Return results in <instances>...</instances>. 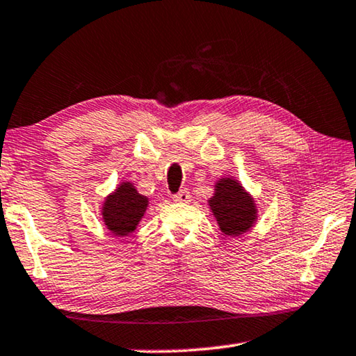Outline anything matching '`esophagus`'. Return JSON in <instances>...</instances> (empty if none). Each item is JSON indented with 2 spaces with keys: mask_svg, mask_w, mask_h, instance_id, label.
<instances>
[{
  "mask_svg": "<svg viewBox=\"0 0 356 356\" xmlns=\"http://www.w3.org/2000/svg\"><path fill=\"white\" fill-rule=\"evenodd\" d=\"M191 200V195L188 190H180L179 193H176L172 196L174 202H188Z\"/></svg>",
  "mask_w": 356,
  "mask_h": 356,
  "instance_id": "34e87169",
  "label": "esophagus"
}]
</instances>
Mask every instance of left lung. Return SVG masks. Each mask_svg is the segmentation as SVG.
<instances>
[{
  "instance_id": "8db88e82",
  "label": "left lung",
  "mask_w": 356,
  "mask_h": 356,
  "mask_svg": "<svg viewBox=\"0 0 356 356\" xmlns=\"http://www.w3.org/2000/svg\"><path fill=\"white\" fill-rule=\"evenodd\" d=\"M212 216L225 236L236 238L255 227L258 209L253 196L234 177H222L213 187V196L207 200Z\"/></svg>"
}]
</instances>
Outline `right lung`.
Returning a JSON list of instances; mask_svg holds the SVG:
<instances>
[{
	"label": "right lung",
	"mask_w": 356,
	"mask_h": 356,
	"mask_svg": "<svg viewBox=\"0 0 356 356\" xmlns=\"http://www.w3.org/2000/svg\"><path fill=\"white\" fill-rule=\"evenodd\" d=\"M149 206L147 196L140 195L131 182L123 180L104 198L101 216L107 231L115 238H125L136 231Z\"/></svg>",
	"instance_id": "1"
}]
</instances>
